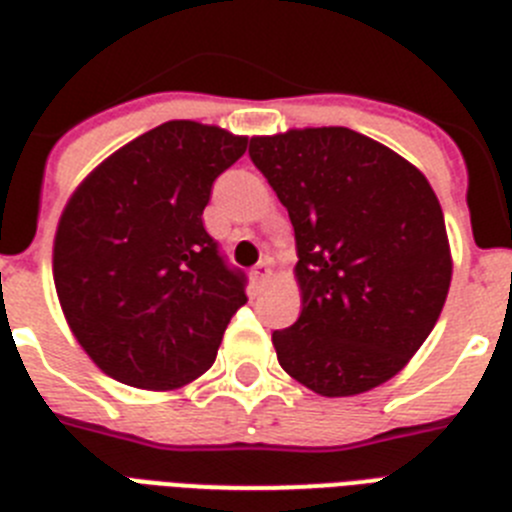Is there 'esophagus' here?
Segmentation results:
<instances>
[{"label":"esophagus","instance_id":"obj_1","mask_svg":"<svg viewBox=\"0 0 512 512\" xmlns=\"http://www.w3.org/2000/svg\"><path fill=\"white\" fill-rule=\"evenodd\" d=\"M251 277H253V282H256V284L269 282V279H271V261L266 259V261H261V264L253 266Z\"/></svg>","mask_w":512,"mask_h":512}]
</instances>
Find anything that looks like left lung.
I'll return each mask as SVG.
<instances>
[{
    "label": "left lung",
    "instance_id": "8db88e82",
    "mask_svg": "<svg viewBox=\"0 0 512 512\" xmlns=\"http://www.w3.org/2000/svg\"><path fill=\"white\" fill-rule=\"evenodd\" d=\"M251 161L287 207L302 312L274 330L284 372L323 397L395 377L449 295V235L438 197L410 161L348 128L253 135Z\"/></svg>",
    "mask_w": 512,
    "mask_h": 512
}]
</instances>
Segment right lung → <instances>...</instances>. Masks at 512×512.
Instances as JSON below:
<instances>
[{"mask_svg":"<svg viewBox=\"0 0 512 512\" xmlns=\"http://www.w3.org/2000/svg\"><path fill=\"white\" fill-rule=\"evenodd\" d=\"M246 146L217 125L169 120L104 158L69 197L53 282L71 333L107 377L169 392L215 364L248 297L202 212Z\"/></svg>","mask_w":512,"mask_h":512,"instance_id":"right-lung-1","label":"right lung"}]
</instances>
